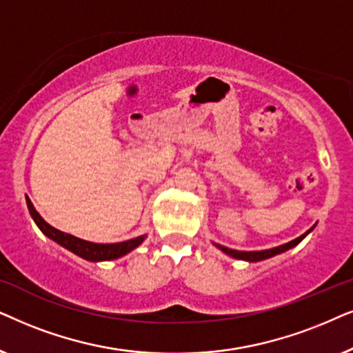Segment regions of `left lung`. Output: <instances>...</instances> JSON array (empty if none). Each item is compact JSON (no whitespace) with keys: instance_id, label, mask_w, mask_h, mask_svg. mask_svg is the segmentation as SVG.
Instances as JSON below:
<instances>
[{"instance_id":"obj_1","label":"left lung","mask_w":353,"mask_h":353,"mask_svg":"<svg viewBox=\"0 0 353 353\" xmlns=\"http://www.w3.org/2000/svg\"><path fill=\"white\" fill-rule=\"evenodd\" d=\"M314 225H316V224H314ZM314 225H313V228H310L308 231L305 232V234H302V236H300V237L294 239V241H290V242H288V243H284V245H279V247H274V248H268V250H258V252H241V250H232V248H228V247H224V245H219V243H214V242H213V245H214L216 248H219L221 252H224L225 255H229V256L236 258V260H243V261H248V263L263 261V260H268V258H271V256L281 255V253L288 252V250H290V248H294L295 245H299V243L302 242L303 239L307 237L308 234L313 231Z\"/></svg>"}]
</instances>
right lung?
<instances>
[{"label": "right lung", "instance_id": "right-lung-1", "mask_svg": "<svg viewBox=\"0 0 353 353\" xmlns=\"http://www.w3.org/2000/svg\"><path fill=\"white\" fill-rule=\"evenodd\" d=\"M27 200V208L30 211L32 219L35 221V224L39 225V229L45 234L46 237L51 239V241L59 243L61 247L68 248L69 252L75 253L77 256L83 258L87 261H110L116 260V258H121L128 255L129 252H132L134 248H137L140 243H142L147 236H139L135 239H130V241L117 242V243H93L88 241H83V239L74 237L68 232L59 231V229L53 228V225L46 223V221L39 214V211L35 210L34 203H32L29 196H26Z\"/></svg>", "mask_w": 353, "mask_h": 353}]
</instances>
